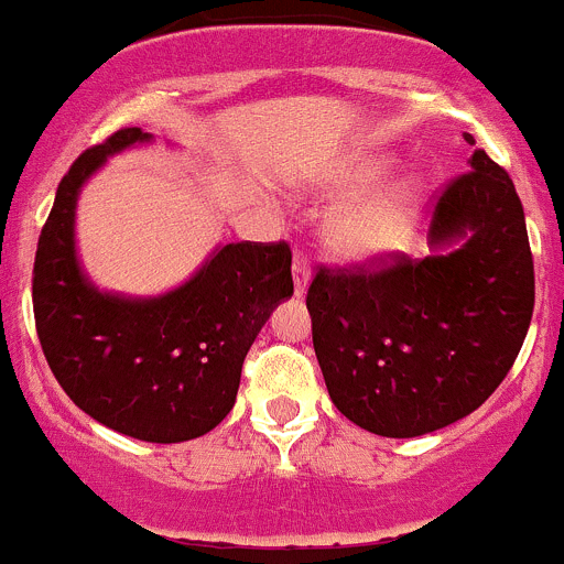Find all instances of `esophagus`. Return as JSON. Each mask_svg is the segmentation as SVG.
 Returning a JSON list of instances; mask_svg holds the SVG:
<instances>
[{
    "mask_svg": "<svg viewBox=\"0 0 564 564\" xmlns=\"http://www.w3.org/2000/svg\"><path fill=\"white\" fill-rule=\"evenodd\" d=\"M310 276H312V271H310V260L304 258V254H295L293 258V282H295V295H304L306 293V284H310Z\"/></svg>",
    "mask_w": 564,
    "mask_h": 564,
    "instance_id": "34e87169",
    "label": "esophagus"
}]
</instances>
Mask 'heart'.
Masks as SVG:
<instances>
[{"instance_id": "obj_1", "label": "heart", "mask_w": 564, "mask_h": 564, "mask_svg": "<svg viewBox=\"0 0 564 564\" xmlns=\"http://www.w3.org/2000/svg\"><path fill=\"white\" fill-rule=\"evenodd\" d=\"M387 172V159L365 155L334 166L317 183V188L328 197H350L376 186ZM422 208H425V183L420 177H400L328 216L323 238L328 252L343 263H378L409 247L420 225Z\"/></svg>"}]
</instances>
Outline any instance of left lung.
<instances>
[{"mask_svg":"<svg viewBox=\"0 0 564 564\" xmlns=\"http://www.w3.org/2000/svg\"><path fill=\"white\" fill-rule=\"evenodd\" d=\"M431 247L372 271L321 265L306 290L328 398L376 436H425L469 416L505 381L532 321L523 205L485 150L436 199Z\"/></svg>","mask_w":564,"mask_h":564,"instance_id":"1","label":"left lung"}]
</instances>
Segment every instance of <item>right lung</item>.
<instances>
[{
    "label": "right lung",
    "instance_id": "1",
    "mask_svg": "<svg viewBox=\"0 0 564 564\" xmlns=\"http://www.w3.org/2000/svg\"><path fill=\"white\" fill-rule=\"evenodd\" d=\"M150 139L120 128L65 172L37 238L32 306L48 367L85 414L139 442L177 444L230 414L243 359L274 306L293 295V276L288 243L241 241L216 249L164 295L95 288L76 258V199L109 155Z\"/></svg>",
    "mask_w": 564,
    "mask_h": 564
}]
</instances>
